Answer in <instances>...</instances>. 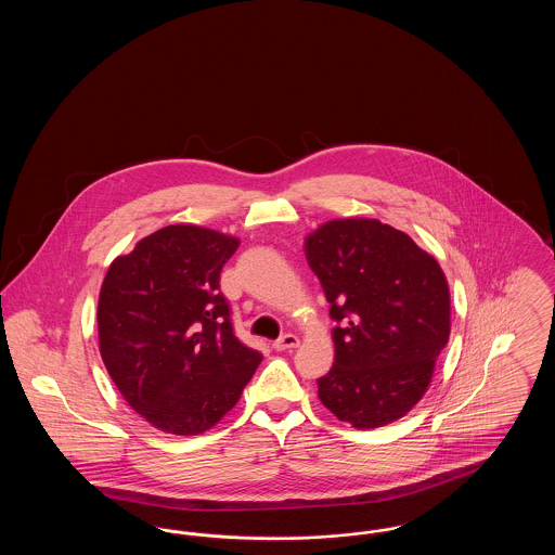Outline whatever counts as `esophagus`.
Segmentation results:
<instances>
[{"label": "esophagus", "instance_id": "34e87169", "mask_svg": "<svg viewBox=\"0 0 555 555\" xmlns=\"http://www.w3.org/2000/svg\"><path fill=\"white\" fill-rule=\"evenodd\" d=\"M297 345H299V339H297L295 335L287 333V335L279 337V339L272 344V347H274L276 351H285V349H293V347H297Z\"/></svg>", "mask_w": 555, "mask_h": 555}]
</instances>
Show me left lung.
<instances>
[{"label": "left lung", "instance_id": "1", "mask_svg": "<svg viewBox=\"0 0 555 555\" xmlns=\"http://www.w3.org/2000/svg\"><path fill=\"white\" fill-rule=\"evenodd\" d=\"M306 258L337 322L320 401L356 428L393 423L421 401L449 341L441 266L405 233L366 218L322 224L306 238Z\"/></svg>", "mask_w": 555, "mask_h": 555}]
</instances>
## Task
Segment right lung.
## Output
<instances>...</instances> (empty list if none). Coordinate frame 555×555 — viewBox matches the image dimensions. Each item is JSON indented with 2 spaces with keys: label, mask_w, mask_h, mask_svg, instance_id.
<instances>
[{
  "label": "right lung",
  "mask_w": 555,
  "mask_h": 555,
  "mask_svg": "<svg viewBox=\"0 0 555 555\" xmlns=\"http://www.w3.org/2000/svg\"><path fill=\"white\" fill-rule=\"evenodd\" d=\"M238 238L164 227L107 268L98 304L100 351L137 414L170 435H199L243 393L262 353L241 344L220 293Z\"/></svg>",
  "instance_id": "right-lung-1"
}]
</instances>
